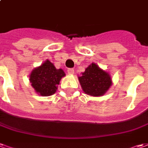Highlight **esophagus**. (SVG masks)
<instances>
[{
  "instance_id": "34e87169",
  "label": "esophagus",
  "mask_w": 148,
  "mask_h": 148,
  "mask_svg": "<svg viewBox=\"0 0 148 148\" xmlns=\"http://www.w3.org/2000/svg\"><path fill=\"white\" fill-rule=\"evenodd\" d=\"M68 74H73L74 73V69L73 68H68Z\"/></svg>"
}]
</instances>
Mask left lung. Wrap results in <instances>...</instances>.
Returning a JSON list of instances; mask_svg holds the SVG:
<instances>
[{"label":"left lung","instance_id":"8db88e82","mask_svg":"<svg viewBox=\"0 0 148 148\" xmlns=\"http://www.w3.org/2000/svg\"><path fill=\"white\" fill-rule=\"evenodd\" d=\"M79 81L83 91L93 97L104 95L112 84L110 76L95 64L85 69L82 76H79Z\"/></svg>","mask_w":148,"mask_h":148}]
</instances>
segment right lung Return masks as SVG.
Returning <instances> with one entry per match:
<instances>
[{
	"instance_id": "add662e5",
	"label": "right lung",
	"mask_w": 148,
	"mask_h": 148,
	"mask_svg": "<svg viewBox=\"0 0 148 148\" xmlns=\"http://www.w3.org/2000/svg\"><path fill=\"white\" fill-rule=\"evenodd\" d=\"M65 73L62 69H56L52 63L47 60L40 67L34 69L29 80L34 90L41 96H51L57 89V85Z\"/></svg>"
}]
</instances>
